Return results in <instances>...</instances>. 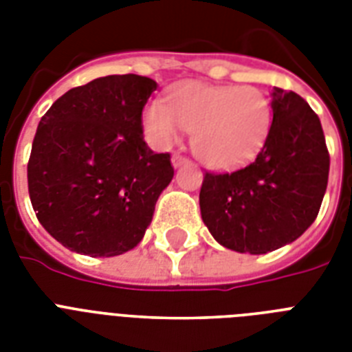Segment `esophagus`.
I'll use <instances>...</instances> for the list:
<instances>
[{
	"label": "esophagus",
	"instance_id": "1",
	"mask_svg": "<svg viewBox=\"0 0 352 352\" xmlns=\"http://www.w3.org/2000/svg\"><path fill=\"white\" fill-rule=\"evenodd\" d=\"M171 164L175 166V168H179V166H182V164H188V159L186 157H182V155L175 153L173 157H171Z\"/></svg>",
	"mask_w": 352,
	"mask_h": 352
}]
</instances>
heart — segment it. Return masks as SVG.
<instances>
[{"label":"heart","mask_w":352,"mask_h":352,"mask_svg":"<svg viewBox=\"0 0 352 352\" xmlns=\"http://www.w3.org/2000/svg\"><path fill=\"white\" fill-rule=\"evenodd\" d=\"M272 126L268 96L254 85H210L186 82L173 87L168 102H151L144 129L159 146L192 131L199 160L215 170H234L257 157Z\"/></svg>","instance_id":"obj_1"}]
</instances>
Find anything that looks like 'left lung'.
<instances>
[{"instance_id":"left-lung-1","label":"left lung","mask_w":352,"mask_h":352,"mask_svg":"<svg viewBox=\"0 0 352 352\" xmlns=\"http://www.w3.org/2000/svg\"><path fill=\"white\" fill-rule=\"evenodd\" d=\"M272 126L256 160L232 173L206 171L199 204L219 245L267 254L314 223L329 181L322 122L294 91L274 87Z\"/></svg>"}]
</instances>
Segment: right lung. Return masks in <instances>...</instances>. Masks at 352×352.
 <instances>
[{"label":"right lung","mask_w":352,"mask_h":352,"mask_svg":"<svg viewBox=\"0 0 352 352\" xmlns=\"http://www.w3.org/2000/svg\"><path fill=\"white\" fill-rule=\"evenodd\" d=\"M155 89L148 76H102L41 117L27 164L30 203L69 250L113 257L142 241L173 179L170 153L144 142L142 109Z\"/></svg>","instance_id":"1"}]
</instances>
